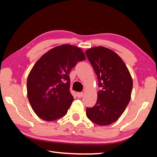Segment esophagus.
<instances>
[{
    "label": "esophagus",
    "mask_w": 157,
    "mask_h": 157,
    "mask_svg": "<svg viewBox=\"0 0 157 157\" xmlns=\"http://www.w3.org/2000/svg\"><path fill=\"white\" fill-rule=\"evenodd\" d=\"M76 96H77V97L79 98H82L83 96V93H82V92H78V93L76 94Z\"/></svg>",
    "instance_id": "esophagus-1"
}]
</instances>
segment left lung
I'll return each instance as SVG.
<instances>
[{
  "label": "left lung",
  "instance_id": "1",
  "mask_svg": "<svg viewBox=\"0 0 157 157\" xmlns=\"http://www.w3.org/2000/svg\"><path fill=\"white\" fill-rule=\"evenodd\" d=\"M86 54L101 87L95 106L87 108L86 113L98 125H110L119 119L130 101L132 76L121 58L111 49L96 46L88 49Z\"/></svg>",
  "mask_w": 157,
  "mask_h": 157
}]
</instances>
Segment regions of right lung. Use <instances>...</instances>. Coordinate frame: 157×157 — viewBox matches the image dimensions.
<instances>
[{"instance_id": "right-lung-1", "label": "right lung", "mask_w": 157, "mask_h": 157, "mask_svg": "<svg viewBox=\"0 0 157 157\" xmlns=\"http://www.w3.org/2000/svg\"><path fill=\"white\" fill-rule=\"evenodd\" d=\"M86 59L78 47L69 44L56 46L36 61L27 79V96L36 114L46 121L63 117L71 105V70Z\"/></svg>"}]
</instances>
